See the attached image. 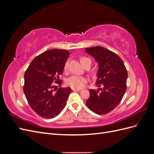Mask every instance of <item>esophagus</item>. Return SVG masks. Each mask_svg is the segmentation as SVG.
<instances>
[{"mask_svg":"<svg viewBox=\"0 0 154 154\" xmlns=\"http://www.w3.org/2000/svg\"><path fill=\"white\" fill-rule=\"evenodd\" d=\"M72 90H73L74 91H82L81 88H72Z\"/></svg>","mask_w":154,"mask_h":154,"instance_id":"1","label":"esophagus"}]
</instances>
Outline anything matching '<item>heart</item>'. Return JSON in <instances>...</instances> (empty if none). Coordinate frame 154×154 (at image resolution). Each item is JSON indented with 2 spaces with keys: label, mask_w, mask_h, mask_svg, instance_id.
<instances>
[{
  "label": "heart",
  "mask_w": 154,
  "mask_h": 154,
  "mask_svg": "<svg viewBox=\"0 0 154 154\" xmlns=\"http://www.w3.org/2000/svg\"><path fill=\"white\" fill-rule=\"evenodd\" d=\"M80 62L83 66H84L85 63H87L88 62L91 63V60L85 57H82L80 58ZM67 67H68V62H67L64 65V67H63L64 71H67ZM86 82H87V80L85 78L82 77V76H76V75H74V76H72L70 78H69L66 81V83L69 86L71 87L72 88H81L85 85V83H86Z\"/></svg>",
  "instance_id": "1"
}]
</instances>
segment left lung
<instances>
[{"label":"left lung","mask_w":154,"mask_h":154,"mask_svg":"<svg viewBox=\"0 0 154 154\" xmlns=\"http://www.w3.org/2000/svg\"><path fill=\"white\" fill-rule=\"evenodd\" d=\"M85 52L98 63L96 85L101 88L90 89L86 105L97 114H105L114 109L122 101L127 89L128 73L123 60L118 54L106 48L96 46Z\"/></svg>","instance_id":"8db88e82"}]
</instances>
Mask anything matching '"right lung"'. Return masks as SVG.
<instances>
[{
  "instance_id": "obj_1",
  "label": "right lung",
  "mask_w": 154,
  "mask_h": 154,
  "mask_svg": "<svg viewBox=\"0 0 154 154\" xmlns=\"http://www.w3.org/2000/svg\"><path fill=\"white\" fill-rule=\"evenodd\" d=\"M70 54L67 50L51 49L36 57L24 74V94L31 108L45 119L57 116L64 109L71 92L70 87L59 88L55 92L54 83L61 85L59 75Z\"/></svg>"
}]
</instances>
